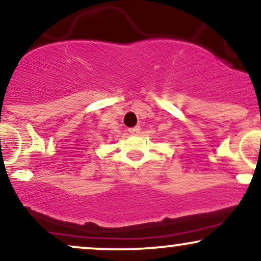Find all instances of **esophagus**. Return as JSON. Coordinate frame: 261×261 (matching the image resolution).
<instances>
[{
  "instance_id": "esophagus-1",
  "label": "esophagus",
  "mask_w": 261,
  "mask_h": 261,
  "mask_svg": "<svg viewBox=\"0 0 261 261\" xmlns=\"http://www.w3.org/2000/svg\"><path fill=\"white\" fill-rule=\"evenodd\" d=\"M140 126H135V127H130L128 128V133H130V135H139L140 134Z\"/></svg>"
}]
</instances>
